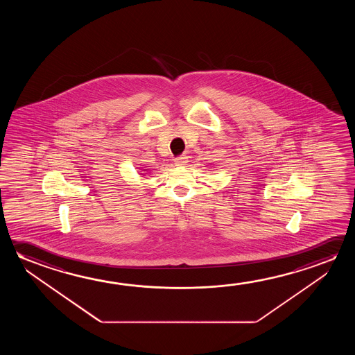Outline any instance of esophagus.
Here are the masks:
<instances>
[{"mask_svg": "<svg viewBox=\"0 0 355 355\" xmlns=\"http://www.w3.org/2000/svg\"><path fill=\"white\" fill-rule=\"evenodd\" d=\"M175 162L177 166H184L188 162V159L186 156H180V157L175 158Z\"/></svg>", "mask_w": 355, "mask_h": 355, "instance_id": "1", "label": "esophagus"}]
</instances>
